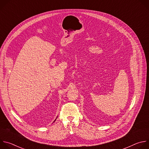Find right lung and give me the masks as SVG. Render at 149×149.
Instances as JSON below:
<instances>
[{
	"label": "right lung",
	"instance_id": "add662e5",
	"mask_svg": "<svg viewBox=\"0 0 149 149\" xmlns=\"http://www.w3.org/2000/svg\"><path fill=\"white\" fill-rule=\"evenodd\" d=\"M56 118H57V117H56V119H55V120H56Z\"/></svg>",
	"mask_w": 149,
	"mask_h": 149
}]
</instances>
